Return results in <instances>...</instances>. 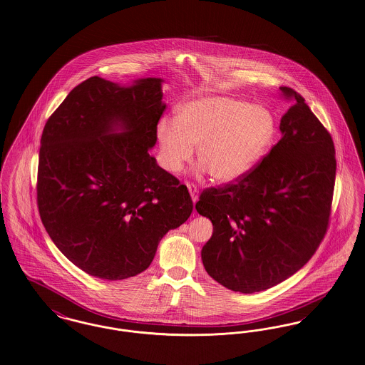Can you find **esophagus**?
I'll list each match as a JSON object with an SVG mask.
<instances>
[{
  "label": "esophagus",
  "mask_w": 365,
  "mask_h": 365,
  "mask_svg": "<svg viewBox=\"0 0 365 365\" xmlns=\"http://www.w3.org/2000/svg\"><path fill=\"white\" fill-rule=\"evenodd\" d=\"M187 187H188V191L191 193L192 202L196 203L197 199H199V191H197V188H196L193 184H187Z\"/></svg>",
  "instance_id": "1"
}]
</instances>
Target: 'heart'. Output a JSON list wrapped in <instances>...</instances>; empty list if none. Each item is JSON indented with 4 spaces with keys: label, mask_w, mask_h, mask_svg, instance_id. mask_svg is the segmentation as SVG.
<instances>
[{
    "label": "heart",
    "mask_w": 365,
    "mask_h": 365,
    "mask_svg": "<svg viewBox=\"0 0 365 365\" xmlns=\"http://www.w3.org/2000/svg\"><path fill=\"white\" fill-rule=\"evenodd\" d=\"M276 118L264 106L230 96H202L177 107L174 123L156 126L159 163L178 174L193 156L200 173L222 184L240 180L267 154L276 135Z\"/></svg>",
    "instance_id": "heart-1"
}]
</instances>
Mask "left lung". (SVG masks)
Segmentation results:
<instances>
[{
  "label": "left lung",
  "mask_w": 365,
  "mask_h": 365,
  "mask_svg": "<svg viewBox=\"0 0 365 365\" xmlns=\"http://www.w3.org/2000/svg\"><path fill=\"white\" fill-rule=\"evenodd\" d=\"M292 106L282 138L251 172L200 195L196 211L210 218L202 249L206 272L221 286L252 294L302 268L326 235L335 184V148L305 98L280 86Z\"/></svg>",
  "instance_id": "8db88e82"
}]
</instances>
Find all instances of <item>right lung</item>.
I'll use <instances>...</instances> for the list:
<instances>
[{
	"instance_id": "1",
	"label": "right lung",
	"mask_w": 365,
	"mask_h": 365,
	"mask_svg": "<svg viewBox=\"0 0 365 365\" xmlns=\"http://www.w3.org/2000/svg\"><path fill=\"white\" fill-rule=\"evenodd\" d=\"M162 83V78H140L122 86L89 78L42 132V224L76 267L103 280L144 272L160 239L193 209L187 187L150 155L166 108Z\"/></svg>"
}]
</instances>
